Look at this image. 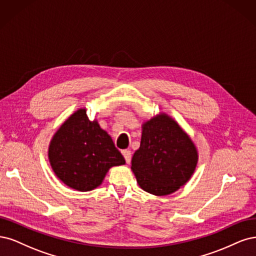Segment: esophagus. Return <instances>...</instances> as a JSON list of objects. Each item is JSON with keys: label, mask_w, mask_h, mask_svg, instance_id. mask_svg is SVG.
Returning a JSON list of instances; mask_svg holds the SVG:
<instances>
[{"label": "esophagus", "mask_w": 256, "mask_h": 256, "mask_svg": "<svg viewBox=\"0 0 256 256\" xmlns=\"http://www.w3.org/2000/svg\"><path fill=\"white\" fill-rule=\"evenodd\" d=\"M122 155H123V158H126V164H130V160H132V153H130V150H122Z\"/></svg>", "instance_id": "obj_1"}]
</instances>
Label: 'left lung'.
<instances>
[{"label":"left lung","instance_id":"obj_1","mask_svg":"<svg viewBox=\"0 0 256 256\" xmlns=\"http://www.w3.org/2000/svg\"><path fill=\"white\" fill-rule=\"evenodd\" d=\"M196 150L176 121L160 114L146 122L142 142L132 158V170L146 192L166 196L192 178Z\"/></svg>","mask_w":256,"mask_h":256}]
</instances>
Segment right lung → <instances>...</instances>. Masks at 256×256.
<instances>
[{"mask_svg": "<svg viewBox=\"0 0 256 256\" xmlns=\"http://www.w3.org/2000/svg\"><path fill=\"white\" fill-rule=\"evenodd\" d=\"M48 158L55 174L80 192L92 190L110 167L126 164L110 136L88 119L85 110L74 112L56 132Z\"/></svg>", "mask_w": 256, "mask_h": 256, "instance_id": "right-lung-1", "label": "right lung"}]
</instances>
